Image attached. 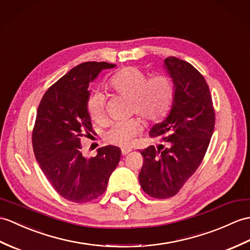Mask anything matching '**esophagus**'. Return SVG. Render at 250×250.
I'll return each instance as SVG.
<instances>
[{
    "label": "esophagus",
    "instance_id": "esophagus-1",
    "mask_svg": "<svg viewBox=\"0 0 250 250\" xmlns=\"http://www.w3.org/2000/svg\"><path fill=\"white\" fill-rule=\"evenodd\" d=\"M131 152V149H126V148H124L123 150H121V153H123V155H126L127 153Z\"/></svg>",
    "mask_w": 250,
    "mask_h": 250
}]
</instances>
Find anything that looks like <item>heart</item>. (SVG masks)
<instances>
[{"label":"heart","instance_id":"heart-1","mask_svg":"<svg viewBox=\"0 0 250 250\" xmlns=\"http://www.w3.org/2000/svg\"><path fill=\"white\" fill-rule=\"evenodd\" d=\"M107 89L129 98L130 111L149 124H156L169 112L175 98V84L168 74H148L135 66H127L113 74L106 82ZM87 111L92 120L101 123L105 118V99L99 91H92L87 98ZM142 131L137 118L112 124L104 134L109 144L129 147Z\"/></svg>","mask_w":250,"mask_h":250}]
</instances>
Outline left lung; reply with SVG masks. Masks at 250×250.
<instances>
[{"instance_id":"1","label":"left lung","mask_w":250,"mask_h":250,"mask_svg":"<svg viewBox=\"0 0 250 250\" xmlns=\"http://www.w3.org/2000/svg\"><path fill=\"white\" fill-rule=\"evenodd\" d=\"M165 66L176 87L167 118L156 124L150 136L161 143L141 151L138 175L143 190L152 198L178 194L201 164L215 125L212 96L206 79L189 62L169 56Z\"/></svg>"}]
</instances>
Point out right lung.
<instances>
[{
  "instance_id": "right-lung-1",
  "label": "right lung",
  "mask_w": 250,
  "mask_h": 250,
  "mask_svg": "<svg viewBox=\"0 0 250 250\" xmlns=\"http://www.w3.org/2000/svg\"><path fill=\"white\" fill-rule=\"evenodd\" d=\"M113 67L105 62L80 63L49 87L37 109L32 132L35 158L53 188L75 204L103 195L120 160L115 146L99 148L96 156L85 159L80 144L95 132L87 111L89 82Z\"/></svg>"
}]
</instances>
